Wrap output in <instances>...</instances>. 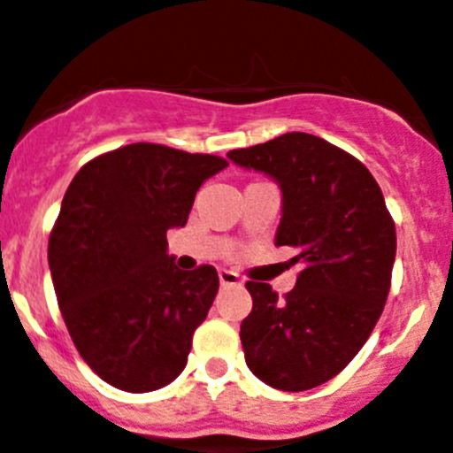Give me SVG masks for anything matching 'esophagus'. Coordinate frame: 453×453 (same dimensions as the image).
I'll return each instance as SVG.
<instances>
[{
  "mask_svg": "<svg viewBox=\"0 0 453 453\" xmlns=\"http://www.w3.org/2000/svg\"><path fill=\"white\" fill-rule=\"evenodd\" d=\"M219 281H221V286H241L239 274L232 273V270H226V268L219 270Z\"/></svg>",
  "mask_w": 453,
  "mask_h": 453,
  "instance_id": "1",
  "label": "esophagus"
}]
</instances>
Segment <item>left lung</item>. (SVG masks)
<instances>
[{
  "instance_id": "obj_1",
  "label": "left lung",
  "mask_w": 453,
  "mask_h": 453,
  "mask_svg": "<svg viewBox=\"0 0 453 453\" xmlns=\"http://www.w3.org/2000/svg\"><path fill=\"white\" fill-rule=\"evenodd\" d=\"M227 158L279 185L274 246H293L297 284L277 299L248 281L252 311L241 324L246 365L281 391L335 378L382 315L395 261V226L369 169L324 138L293 131Z\"/></svg>"
}]
</instances>
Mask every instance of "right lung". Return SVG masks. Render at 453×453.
Returning a JSON list of instances; mask_svg holds the SVG:
<instances>
[{
	"mask_svg": "<svg viewBox=\"0 0 453 453\" xmlns=\"http://www.w3.org/2000/svg\"><path fill=\"white\" fill-rule=\"evenodd\" d=\"M219 156L134 142L80 169L49 239V268L75 349L96 375L129 393L167 387L219 290L212 265L176 268L167 230L226 169Z\"/></svg>",
	"mask_w": 453,
	"mask_h": 453,
	"instance_id": "right-lung-1",
	"label": "right lung"
}]
</instances>
